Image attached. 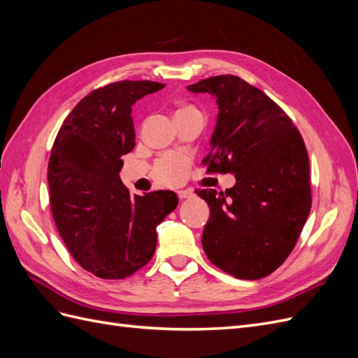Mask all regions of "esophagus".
I'll return each instance as SVG.
<instances>
[{
	"label": "esophagus",
	"instance_id": "esophagus-1",
	"mask_svg": "<svg viewBox=\"0 0 358 358\" xmlns=\"http://www.w3.org/2000/svg\"><path fill=\"white\" fill-rule=\"evenodd\" d=\"M178 196H179V199H191V197H194V191L192 189H180V191H178Z\"/></svg>",
	"mask_w": 358,
	"mask_h": 358
}]
</instances>
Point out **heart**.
Returning <instances> with one entry per match:
<instances>
[{
	"mask_svg": "<svg viewBox=\"0 0 358 358\" xmlns=\"http://www.w3.org/2000/svg\"><path fill=\"white\" fill-rule=\"evenodd\" d=\"M188 109H194V107H191V106H185V107H180V109L178 110V112H180V110H188ZM185 175H187V169H183L179 175L176 176V179L173 180L171 183H169V185H176V183H179V182H182L183 180V178H185Z\"/></svg>",
	"mask_w": 358,
	"mask_h": 358,
	"instance_id": "heart-1",
	"label": "heart"
}]
</instances>
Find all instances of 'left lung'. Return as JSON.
<instances>
[{
  "label": "left lung",
  "instance_id": "left-lung-1",
  "mask_svg": "<svg viewBox=\"0 0 358 358\" xmlns=\"http://www.w3.org/2000/svg\"><path fill=\"white\" fill-rule=\"evenodd\" d=\"M188 90L213 95L220 109L203 166L236 176L225 192L197 191L210 208L203 249L225 273L262 279L288 258L310 212L305 142L270 96L237 76H213Z\"/></svg>",
  "mask_w": 358,
  "mask_h": 358
}]
</instances>
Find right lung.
I'll return each mask as SVG.
<instances>
[{
	"label": "right lung",
	"mask_w": 358,
	"mask_h": 358,
	"mask_svg": "<svg viewBox=\"0 0 358 358\" xmlns=\"http://www.w3.org/2000/svg\"><path fill=\"white\" fill-rule=\"evenodd\" d=\"M164 88L121 80L96 88L74 106L53 142L49 203L70 254L103 279H124L152 258L157 225L176 209L173 191L129 194L119 171L136 146L133 104Z\"/></svg>",
	"instance_id": "add662e5"
}]
</instances>
